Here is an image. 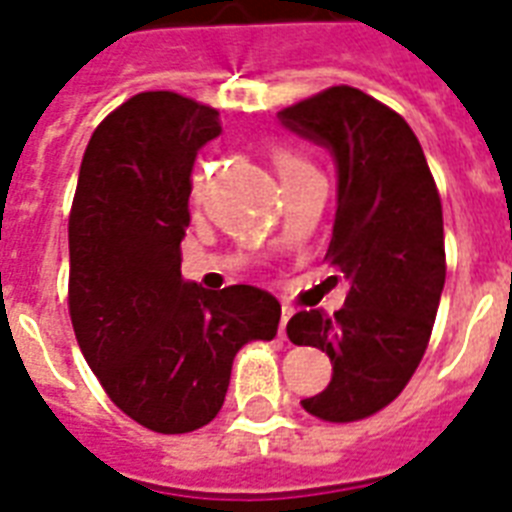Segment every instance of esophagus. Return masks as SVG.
<instances>
[{"label":"esophagus","mask_w":512,"mask_h":512,"mask_svg":"<svg viewBox=\"0 0 512 512\" xmlns=\"http://www.w3.org/2000/svg\"><path fill=\"white\" fill-rule=\"evenodd\" d=\"M292 316H295V311H292L289 305H284V308H281V324H279V335L281 337H287V324H289V319H292Z\"/></svg>","instance_id":"esophagus-1"}]
</instances>
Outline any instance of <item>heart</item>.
Masks as SVG:
<instances>
[{
  "mask_svg": "<svg viewBox=\"0 0 512 512\" xmlns=\"http://www.w3.org/2000/svg\"><path fill=\"white\" fill-rule=\"evenodd\" d=\"M273 162H276V170H279V175H281V180H284V183H287V180H292L295 175H300V172L311 170V164L305 162L303 156L292 154V151H284V148L273 154ZM193 191H196V193L201 191V177L199 175H196V180H193Z\"/></svg>",
  "mask_w": 512,
  "mask_h": 512,
  "instance_id": "1",
  "label": "heart"
}]
</instances>
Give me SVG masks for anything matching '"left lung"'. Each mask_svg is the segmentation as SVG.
Masks as SVG:
<instances>
[{"label": "left lung", "instance_id": "8db88e82", "mask_svg": "<svg viewBox=\"0 0 512 512\" xmlns=\"http://www.w3.org/2000/svg\"><path fill=\"white\" fill-rule=\"evenodd\" d=\"M289 132L327 148L337 209L327 260L348 281L345 305L300 311L295 345L332 361V382L303 409L327 422L364 420L412 380L444 292V215L412 127L356 87H332L279 111Z\"/></svg>", "mask_w": 512, "mask_h": 512}]
</instances>
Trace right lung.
<instances>
[{
  "mask_svg": "<svg viewBox=\"0 0 512 512\" xmlns=\"http://www.w3.org/2000/svg\"><path fill=\"white\" fill-rule=\"evenodd\" d=\"M220 132L215 108L140 92L92 132L68 217L79 348L111 401L156 433L215 420L233 356L279 329L271 292H212L180 273L193 162Z\"/></svg>",
  "mask_w": 512,
  "mask_h": 512,
  "instance_id": "1",
  "label": "right lung"
}]
</instances>
